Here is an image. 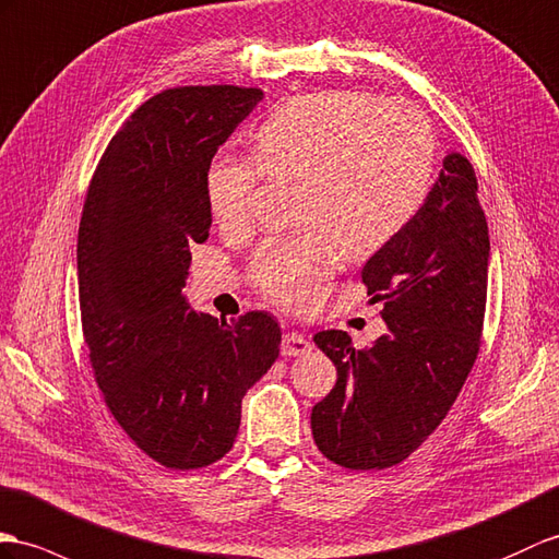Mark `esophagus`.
Returning <instances> with one entry per match:
<instances>
[{
  "label": "esophagus",
  "instance_id": "34e87169",
  "mask_svg": "<svg viewBox=\"0 0 559 559\" xmlns=\"http://www.w3.org/2000/svg\"><path fill=\"white\" fill-rule=\"evenodd\" d=\"M310 350V342L301 332H287L282 336V356H304Z\"/></svg>",
  "mask_w": 559,
  "mask_h": 559
}]
</instances>
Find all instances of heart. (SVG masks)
<instances>
[{
  "label": "heart",
  "mask_w": 559,
  "mask_h": 559,
  "mask_svg": "<svg viewBox=\"0 0 559 559\" xmlns=\"http://www.w3.org/2000/svg\"><path fill=\"white\" fill-rule=\"evenodd\" d=\"M253 158L215 156L203 175L213 221L249 223L261 173L298 180L292 237L258 249L251 277L272 304L308 308L342 265L384 249L425 203L437 140L429 118L407 102L358 90L298 94L253 132Z\"/></svg>",
  "instance_id": "b5f03b06"
}]
</instances>
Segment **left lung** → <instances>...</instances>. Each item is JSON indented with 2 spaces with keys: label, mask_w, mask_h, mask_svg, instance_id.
<instances>
[{
  "label": "left lung",
  "mask_w": 559,
  "mask_h": 559,
  "mask_svg": "<svg viewBox=\"0 0 559 559\" xmlns=\"http://www.w3.org/2000/svg\"><path fill=\"white\" fill-rule=\"evenodd\" d=\"M472 163L453 152L403 233L362 267L382 301L384 336L356 350L342 330L312 342L336 384L312 407V439L348 469L399 465L451 411L479 353L488 282V225Z\"/></svg>",
  "instance_id": "1"
}]
</instances>
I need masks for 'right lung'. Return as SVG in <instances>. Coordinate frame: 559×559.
<instances>
[{
	"label": "right lung",
	"mask_w": 559,
	"mask_h": 559,
	"mask_svg": "<svg viewBox=\"0 0 559 559\" xmlns=\"http://www.w3.org/2000/svg\"><path fill=\"white\" fill-rule=\"evenodd\" d=\"M263 92L175 87L142 104L94 173L78 233V292L94 379L138 448L170 469L233 448L241 399L280 356L263 310L235 322L189 308L194 243L209 239L203 175Z\"/></svg>",
	"instance_id": "right-lung-1"
}]
</instances>
